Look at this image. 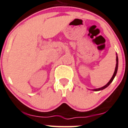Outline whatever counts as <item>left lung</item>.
I'll return each instance as SVG.
<instances>
[{
  "label": "left lung",
  "instance_id": "1",
  "mask_svg": "<svg viewBox=\"0 0 128 128\" xmlns=\"http://www.w3.org/2000/svg\"><path fill=\"white\" fill-rule=\"evenodd\" d=\"M118 56H116V68H115V70H114V74H113V76H112V78L110 79V80L109 81V82H108V84H107L106 86H104V87H101V88H97V89H94V90H95V91H99V90H103V89L106 88L107 87H108V86H109L110 84L112 82V81L113 80V79H114V77H115L116 74V72H117V70H118Z\"/></svg>",
  "mask_w": 128,
  "mask_h": 128
}]
</instances>
